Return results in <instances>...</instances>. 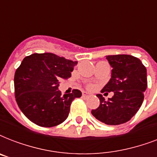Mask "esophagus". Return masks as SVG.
I'll return each instance as SVG.
<instances>
[{"instance_id":"1","label":"esophagus","mask_w":157,"mask_h":157,"mask_svg":"<svg viewBox=\"0 0 157 157\" xmlns=\"http://www.w3.org/2000/svg\"><path fill=\"white\" fill-rule=\"evenodd\" d=\"M89 94L86 93V92H83V93H82V97H84V98H87Z\"/></svg>"}]
</instances>
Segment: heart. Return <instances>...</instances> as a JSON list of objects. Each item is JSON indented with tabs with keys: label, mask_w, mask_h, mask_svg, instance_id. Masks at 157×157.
I'll list each match as a JSON object with an SVG mask.
<instances>
[{
	"label": "heart",
	"mask_w": 157,
	"mask_h": 157,
	"mask_svg": "<svg viewBox=\"0 0 157 157\" xmlns=\"http://www.w3.org/2000/svg\"><path fill=\"white\" fill-rule=\"evenodd\" d=\"M94 86L93 85H88V86H87V89H88V90H92V89H94Z\"/></svg>",
	"instance_id": "heart-1"
}]
</instances>
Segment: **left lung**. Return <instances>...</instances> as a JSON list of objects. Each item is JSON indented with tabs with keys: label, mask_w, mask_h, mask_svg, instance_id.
I'll return each instance as SVG.
<instances>
[{
	"label": "left lung",
	"mask_w": 157,
	"mask_h": 157,
	"mask_svg": "<svg viewBox=\"0 0 157 157\" xmlns=\"http://www.w3.org/2000/svg\"><path fill=\"white\" fill-rule=\"evenodd\" d=\"M106 59L112 67V78L101 93L112 91L114 94L107 100L97 94L100 104L91 113L105 124L116 125L129 121L141 107L147 86V69L140 59L129 54L107 55Z\"/></svg>",
	"instance_id": "8db88e82"
}]
</instances>
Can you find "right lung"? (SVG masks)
<instances>
[{"instance_id":"obj_1","label":"right lung","mask_w":157,"mask_h":157,"mask_svg":"<svg viewBox=\"0 0 157 157\" xmlns=\"http://www.w3.org/2000/svg\"><path fill=\"white\" fill-rule=\"evenodd\" d=\"M77 62L52 53L33 54L25 57L14 74V95L23 114L41 127H53L67 118L71 102L81 92L73 90L62 96V79L71 77Z\"/></svg>"}]
</instances>
